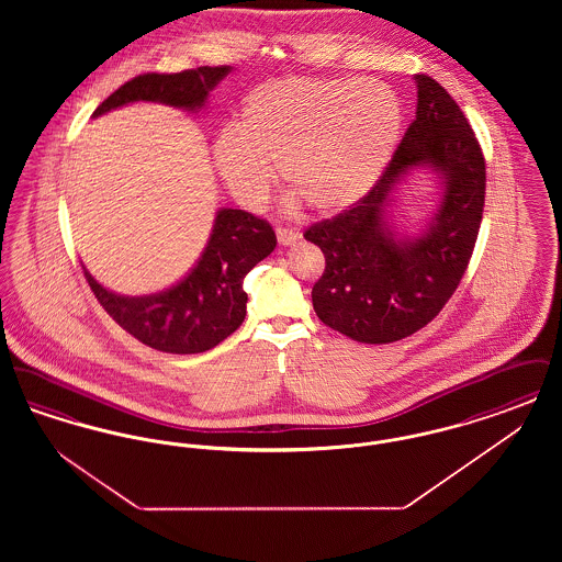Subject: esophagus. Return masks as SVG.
I'll list each match as a JSON object with an SVG mask.
<instances>
[{
  "label": "esophagus",
  "mask_w": 562,
  "mask_h": 562,
  "mask_svg": "<svg viewBox=\"0 0 562 562\" xmlns=\"http://www.w3.org/2000/svg\"><path fill=\"white\" fill-rule=\"evenodd\" d=\"M276 234H278V241H280L282 246H291L294 241L301 240L299 229H293V227H278Z\"/></svg>",
  "instance_id": "obj_1"
}]
</instances>
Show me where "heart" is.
Masks as SVG:
<instances>
[{
  "label": "heart",
  "instance_id": "b5f03b06",
  "mask_svg": "<svg viewBox=\"0 0 562 562\" xmlns=\"http://www.w3.org/2000/svg\"><path fill=\"white\" fill-rule=\"evenodd\" d=\"M401 128V101L381 81L280 78L246 94L236 131L214 140V161L244 202H261L280 166L316 213H337L373 188Z\"/></svg>",
  "mask_w": 562,
  "mask_h": 562
}]
</instances>
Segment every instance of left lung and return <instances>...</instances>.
Listing matches in <instances>:
<instances>
[{"label":"left lung","instance_id":"left-lung-1","mask_svg":"<svg viewBox=\"0 0 562 562\" xmlns=\"http://www.w3.org/2000/svg\"><path fill=\"white\" fill-rule=\"evenodd\" d=\"M413 80L415 120L383 177L349 211L305 232L326 259L314 310L360 344H394L434 321L459 286L481 229V145L438 81ZM419 169L435 179L437 206L417 233H401L391 221L393 193Z\"/></svg>","mask_w":562,"mask_h":562}]
</instances>
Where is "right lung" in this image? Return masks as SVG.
I'll return each instance as SVG.
<instances>
[{"label":"right lung","mask_w":562,"mask_h":562,"mask_svg":"<svg viewBox=\"0 0 562 562\" xmlns=\"http://www.w3.org/2000/svg\"><path fill=\"white\" fill-rule=\"evenodd\" d=\"M232 67H198L181 74H145L120 86L92 117L133 103H161L198 113ZM276 248V234L263 218L238 209H218L213 232L198 263L161 293H113L83 268V276L109 316L134 339L166 353H202L234 330L246 316L244 276Z\"/></svg>","instance_id":"right-lung-1"}]
</instances>
